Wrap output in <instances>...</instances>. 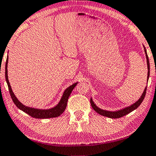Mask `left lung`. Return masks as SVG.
Masks as SVG:
<instances>
[{"label": "left lung", "instance_id": "1", "mask_svg": "<svg viewBox=\"0 0 156 156\" xmlns=\"http://www.w3.org/2000/svg\"><path fill=\"white\" fill-rule=\"evenodd\" d=\"M144 51H145V54H146V57H147V67H148V75H147V81L149 80V74H150V65H149V58H148V55H147V50H146V48L144 46ZM147 87H145L144 90V92L141 96V97L139 98V100L137 101H136L135 103H133V105H131L130 106H128L127 108H123L122 110H118V111H115V112H111V111H108V110H101V108H98L97 106H96L94 103V101H92V99H90V103H91V107L96 112L99 114L101 115H103L104 116V117H109V118H112V119H117V118H120V117H122L123 116L128 115V113L131 112L132 111L135 110V109H137V108L139 107L141 103L144 100V98L145 97V95H146V92H147Z\"/></svg>", "mask_w": 156, "mask_h": 156}]
</instances>
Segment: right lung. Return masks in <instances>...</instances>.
Segmentation results:
<instances>
[{
	"instance_id": "right-lung-1",
	"label": "right lung",
	"mask_w": 156,
	"mask_h": 156,
	"mask_svg": "<svg viewBox=\"0 0 156 156\" xmlns=\"http://www.w3.org/2000/svg\"><path fill=\"white\" fill-rule=\"evenodd\" d=\"M7 62H8V56H7V58L5 63V79L6 82L7 83V86H8L9 91V94H10L12 99L17 108H19L21 110L23 111L24 112L27 113L30 116H31L32 117L36 119H48L57 117H59V116L63 113L64 111L66 109V105H67V101L69 96H70L71 93L72 92V90H73V88L76 87L78 83L73 84L72 85L69 86V87L66 89L65 91V92H64L62 97L61 98L60 102H59L58 104L55 107L48 110L35 109V108L27 107V106L22 104L20 101L17 99V98L16 97L15 95L14 94L13 91L12 90L10 84H9L8 80V76H7Z\"/></svg>"
}]
</instances>
